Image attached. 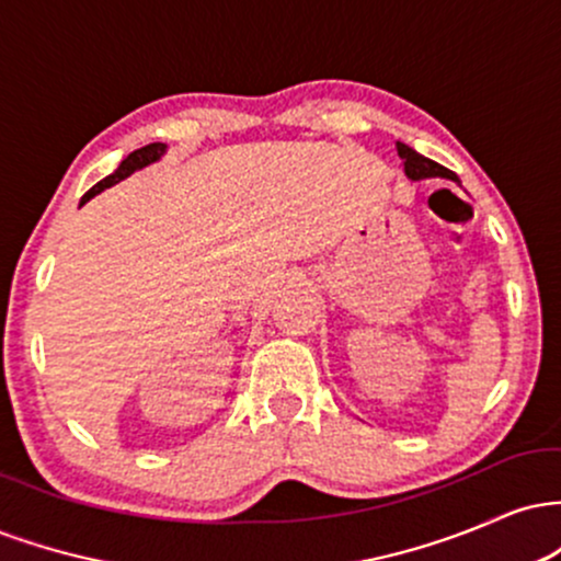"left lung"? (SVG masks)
I'll use <instances>...</instances> for the list:
<instances>
[{
    "instance_id": "1",
    "label": "left lung",
    "mask_w": 561,
    "mask_h": 561,
    "mask_svg": "<svg viewBox=\"0 0 561 561\" xmlns=\"http://www.w3.org/2000/svg\"><path fill=\"white\" fill-rule=\"evenodd\" d=\"M396 150L403 160L405 176H409L411 182H420V179H450V182H459L454 171H448L446 165L435 163V160L420 156V152L411 150V147L403 145V141H396Z\"/></svg>"
}]
</instances>
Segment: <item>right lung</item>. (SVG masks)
I'll use <instances>...</instances> for the list:
<instances>
[{
    "label": "right lung",
    "instance_id": "add662e5",
    "mask_svg": "<svg viewBox=\"0 0 561 561\" xmlns=\"http://www.w3.org/2000/svg\"><path fill=\"white\" fill-rule=\"evenodd\" d=\"M163 152H165V145H160V141H152V145L139 147V150H134L131 156L121 160V165H118V169H115V173H111V176H105V179H102V182H96V184L92 186V190H89L87 195L81 197V205L87 203V199H92L94 195H100V192L107 190V186L124 182V179L131 176L134 171L145 169V165H150V163H156V160H158L160 156H163Z\"/></svg>",
    "mask_w": 561,
    "mask_h": 561
}]
</instances>
